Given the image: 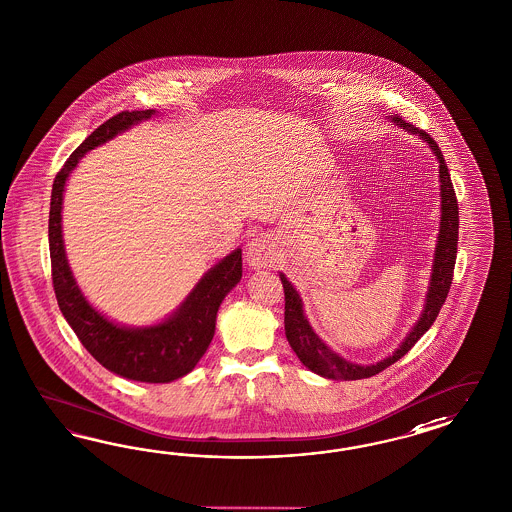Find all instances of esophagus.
I'll list each match as a JSON object with an SVG mask.
<instances>
[{"label": "esophagus", "instance_id": "1", "mask_svg": "<svg viewBox=\"0 0 512 512\" xmlns=\"http://www.w3.org/2000/svg\"><path fill=\"white\" fill-rule=\"evenodd\" d=\"M245 260L252 269L271 267L273 263L277 262V249L269 237H265V235L254 237L247 247Z\"/></svg>", "mask_w": 512, "mask_h": 512}]
</instances>
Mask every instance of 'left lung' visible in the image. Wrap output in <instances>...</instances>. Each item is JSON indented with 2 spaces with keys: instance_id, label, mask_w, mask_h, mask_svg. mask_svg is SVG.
Returning <instances> with one entry per match:
<instances>
[{
  "instance_id": "1",
  "label": "left lung",
  "mask_w": 512,
  "mask_h": 512,
  "mask_svg": "<svg viewBox=\"0 0 512 512\" xmlns=\"http://www.w3.org/2000/svg\"><path fill=\"white\" fill-rule=\"evenodd\" d=\"M398 127L406 129L413 134H419L432 151L436 153L439 161V183H441V224H439L438 247H436V256H434V267H432V278H430V288L426 295V305H424L423 314L411 333L406 336V340L400 344V348L387 359H383L376 365L361 366L350 363L336 355L335 351L329 350L322 340L312 331L308 325L305 312H303V303L299 293L293 290L292 284L288 278L280 275L282 288H284V329H286V338L299 357L303 365L310 368L312 372L320 374L323 378L329 380H363V378H372L385 370L387 366L393 365L398 359H402L408 353L415 342L432 327L436 322L439 310L443 307L447 293L451 290L453 284L454 263H456V247H458V202H456V192H454L453 181L449 176V168L443 159V153L439 149L436 140L424 132L423 129L406 123L400 116L393 117Z\"/></svg>"
}]
</instances>
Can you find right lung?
Masks as SVG:
<instances>
[{
    "label": "right lung",
    "instance_id": "right-lung-1",
    "mask_svg": "<svg viewBox=\"0 0 512 512\" xmlns=\"http://www.w3.org/2000/svg\"><path fill=\"white\" fill-rule=\"evenodd\" d=\"M153 114L155 110L119 112L104 121L99 129L91 132L74 149L73 155L65 161L52 185L48 241L52 284L59 310L73 327L82 346L104 368L117 376L146 383H168L189 374L209 348L215 335L220 303L243 275L241 249L234 250L211 271H207L187 301L166 322L144 329H131L108 322L103 314H99L86 301L74 282L61 235L63 189L74 166L89 149L101 146L114 138L117 132L127 131L134 123L149 119Z\"/></svg>",
    "mask_w": 512,
    "mask_h": 512
}]
</instances>
